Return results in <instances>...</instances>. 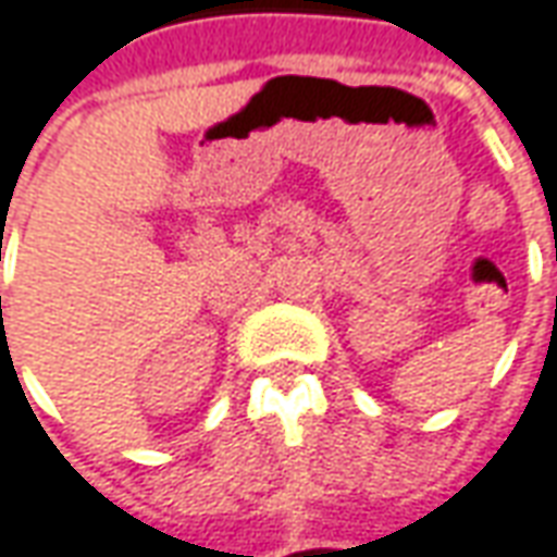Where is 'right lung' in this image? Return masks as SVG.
<instances>
[{
	"label": "right lung",
	"mask_w": 557,
	"mask_h": 557,
	"mask_svg": "<svg viewBox=\"0 0 557 557\" xmlns=\"http://www.w3.org/2000/svg\"><path fill=\"white\" fill-rule=\"evenodd\" d=\"M0 301H2V298H0Z\"/></svg>",
	"instance_id": "obj_1"
}]
</instances>
